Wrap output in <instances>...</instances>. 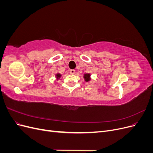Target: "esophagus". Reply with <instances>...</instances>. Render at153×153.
Returning <instances> with one entry per match:
<instances>
[{
  "label": "esophagus",
  "mask_w": 153,
  "mask_h": 153,
  "mask_svg": "<svg viewBox=\"0 0 153 153\" xmlns=\"http://www.w3.org/2000/svg\"><path fill=\"white\" fill-rule=\"evenodd\" d=\"M69 73H70V74H71V75H74V74L75 73V69H71Z\"/></svg>",
  "instance_id": "esophagus-1"
}]
</instances>
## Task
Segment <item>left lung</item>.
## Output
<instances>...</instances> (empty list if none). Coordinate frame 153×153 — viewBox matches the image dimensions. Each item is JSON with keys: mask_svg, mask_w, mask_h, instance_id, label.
<instances>
[{"mask_svg": "<svg viewBox=\"0 0 153 153\" xmlns=\"http://www.w3.org/2000/svg\"><path fill=\"white\" fill-rule=\"evenodd\" d=\"M84 80L86 82H89L91 80V74L90 73H85L84 75Z\"/></svg>", "mask_w": 153, "mask_h": 153, "instance_id": "8db88e82", "label": "left lung"}]
</instances>
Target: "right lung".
Wrapping results in <instances>:
<instances>
[{
	"mask_svg": "<svg viewBox=\"0 0 153 153\" xmlns=\"http://www.w3.org/2000/svg\"><path fill=\"white\" fill-rule=\"evenodd\" d=\"M55 78H56V80H58L60 79V78L61 77L62 75H61V74H60V73H57L55 74Z\"/></svg>",
	"mask_w": 153,
	"mask_h": 153,
	"instance_id": "obj_1",
	"label": "right lung"
}]
</instances>
